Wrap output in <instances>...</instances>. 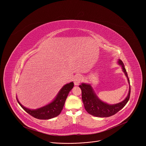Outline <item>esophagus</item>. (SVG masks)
I'll return each instance as SVG.
<instances>
[{
  "label": "esophagus",
  "instance_id": "esophagus-1",
  "mask_svg": "<svg viewBox=\"0 0 146 146\" xmlns=\"http://www.w3.org/2000/svg\"><path fill=\"white\" fill-rule=\"evenodd\" d=\"M82 78V77L81 76H77L76 77H75V79H74V84L76 86H78L80 84V83L81 82Z\"/></svg>",
  "mask_w": 146,
  "mask_h": 146
}]
</instances>
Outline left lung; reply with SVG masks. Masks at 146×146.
<instances>
[{
  "label": "left lung",
  "instance_id": "8db88e82",
  "mask_svg": "<svg viewBox=\"0 0 146 146\" xmlns=\"http://www.w3.org/2000/svg\"><path fill=\"white\" fill-rule=\"evenodd\" d=\"M118 64L122 66L123 72L127 77L129 84L130 82L128 77V74L125 68H124L123 62L121 60L119 59ZM79 87L81 90L82 100L85 109L89 114L95 117H108L114 115L126 105L130 98L131 87H129L128 95L125 100L119 103L115 104V105H110L99 99L90 85L82 83L79 86Z\"/></svg>",
  "mask_w": 146,
  "mask_h": 146
}]
</instances>
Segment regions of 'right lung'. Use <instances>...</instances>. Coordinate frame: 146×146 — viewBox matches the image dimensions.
<instances>
[{
  "mask_svg": "<svg viewBox=\"0 0 146 146\" xmlns=\"http://www.w3.org/2000/svg\"><path fill=\"white\" fill-rule=\"evenodd\" d=\"M74 83L70 82L64 86L60 90L57 96L49 105L36 110H30L21 104L18 99V103L21 108L32 117L40 119H48L58 116L64 106L66 99L71 90L73 88Z\"/></svg>",
  "mask_w": 146,
  "mask_h": 146,
  "instance_id": "add662e5",
  "label": "right lung"
}]
</instances>
